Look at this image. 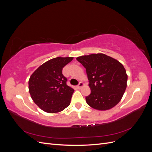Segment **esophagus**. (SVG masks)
Masks as SVG:
<instances>
[{"label": "esophagus", "instance_id": "esophagus-1", "mask_svg": "<svg viewBox=\"0 0 152 152\" xmlns=\"http://www.w3.org/2000/svg\"><path fill=\"white\" fill-rule=\"evenodd\" d=\"M84 86V84L83 82H79V84L77 85V88H78V89H80L81 87H83Z\"/></svg>", "mask_w": 152, "mask_h": 152}]
</instances>
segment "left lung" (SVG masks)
I'll return each instance as SVG.
<instances>
[{
	"label": "left lung",
	"mask_w": 152,
	"mask_h": 152,
	"mask_svg": "<svg viewBox=\"0 0 152 152\" xmlns=\"http://www.w3.org/2000/svg\"><path fill=\"white\" fill-rule=\"evenodd\" d=\"M86 70L91 94L86 101L91 107L107 110L117 104L127 87V75L122 64L102 53L77 58Z\"/></svg>",
	"instance_id": "obj_1"
}]
</instances>
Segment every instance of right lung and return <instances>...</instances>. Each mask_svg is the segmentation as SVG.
<instances>
[{
  "mask_svg": "<svg viewBox=\"0 0 152 152\" xmlns=\"http://www.w3.org/2000/svg\"><path fill=\"white\" fill-rule=\"evenodd\" d=\"M73 57H57L43 63L32 73L28 81L31 98L38 107L48 113L62 111L70 104L74 92L66 84L62 70Z\"/></svg>",
  "mask_w": 152,
  "mask_h": 152,
  "instance_id": "right-lung-1",
  "label": "right lung"
}]
</instances>
